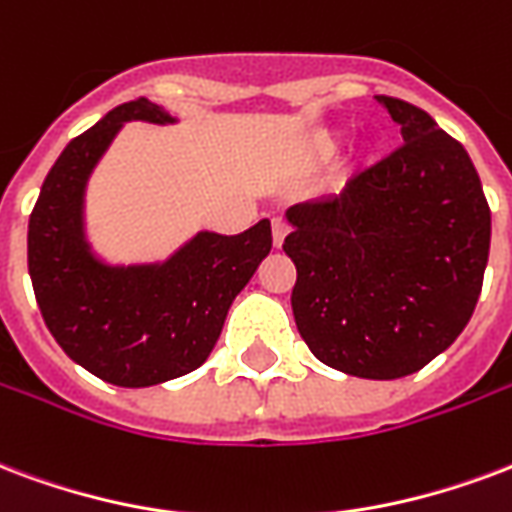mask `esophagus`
Returning <instances> with one entry per match:
<instances>
[{
	"label": "esophagus",
	"instance_id": "esophagus-1",
	"mask_svg": "<svg viewBox=\"0 0 512 512\" xmlns=\"http://www.w3.org/2000/svg\"><path fill=\"white\" fill-rule=\"evenodd\" d=\"M288 224L283 221V218H272V242H275V248H280L283 245V240L288 237Z\"/></svg>",
	"mask_w": 512,
	"mask_h": 512
}]
</instances>
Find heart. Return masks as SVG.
<instances>
[{"label":"heart","instance_id":"1","mask_svg":"<svg viewBox=\"0 0 512 512\" xmlns=\"http://www.w3.org/2000/svg\"><path fill=\"white\" fill-rule=\"evenodd\" d=\"M343 137H345L343 129H324V132H318L313 137V142H310V151H313L318 159H326V156H332V153L337 151V145L343 142ZM370 151H372V145L370 142H364V145H361V153L367 156Z\"/></svg>","mask_w":512,"mask_h":512}]
</instances>
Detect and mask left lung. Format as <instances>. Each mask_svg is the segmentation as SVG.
<instances>
[{"mask_svg":"<svg viewBox=\"0 0 512 512\" xmlns=\"http://www.w3.org/2000/svg\"><path fill=\"white\" fill-rule=\"evenodd\" d=\"M402 145L340 194L288 207L294 321L326 367L405 378L443 353L478 305L491 210L459 140L421 107L375 96Z\"/></svg>","mask_w":512,"mask_h":512,"instance_id":"left-lung-1","label":"left lung"}]
</instances>
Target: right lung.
Wrapping results in <instances>:
<instances>
[{
	"mask_svg": "<svg viewBox=\"0 0 512 512\" xmlns=\"http://www.w3.org/2000/svg\"><path fill=\"white\" fill-rule=\"evenodd\" d=\"M126 121L175 124L164 107L134 99L69 142L29 218V275L56 343L113 386L145 388L205 364L234 297L272 248L267 218L242 234L199 232L161 264L113 267L83 232V197L96 161Z\"/></svg>",
	"mask_w": 512,
	"mask_h": 512,
	"instance_id": "1",
	"label": "right lung"
}]
</instances>
